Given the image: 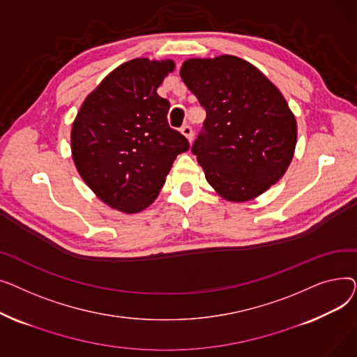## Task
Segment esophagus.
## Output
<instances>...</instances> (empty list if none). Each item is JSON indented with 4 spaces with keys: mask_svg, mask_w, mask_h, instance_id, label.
Listing matches in <instances>:
<instances>
[{
    "mask_svg": "<svg viewBox=\"0 0 357 357\" xmlns=\"http://www.w3.org/2000/svg\"><path fill=\"white\" fill-rule=\"evenodd\" d=\"M181 133L190 140V143L192 142V139H194V130H192V127L191 126H183L182 128H181Z\"/></svg>",
    "mask_w": 357,
    "mask_h": 357,
    "instance_id": "obj_1",
    "label": "esophagus"
}]
</instances>
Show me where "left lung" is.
Segmentation results:
<instances>
[{
	"label": "left lung",
	"mask_w": 357,
	"mask_h": 357,
	"mask_svg": "<svg viewBox=\"0 0 357 357\" xmlns=\"http://www.w3.org/2000/svg\"><path fill=\"white\" fill-rule=\"evenodd\" d=\"M181 78L207 112L191 152L222 198L249 201L284 176L296 144V121L264 73L222 54L186 61Z\"/></svg>",
	"instance_id": "8db88e82"
}]
</instances>
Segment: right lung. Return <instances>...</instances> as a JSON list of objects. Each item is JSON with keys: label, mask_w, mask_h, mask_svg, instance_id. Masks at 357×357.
I'll use <instances>...</instances> for the list:
<instances>
[{"label": "right lung", "mask_w": 357, "mask_h": 357, "mask_svg": "<svg viewBox=\"0 0 357 357\" xmlns=\"http://www.w3.org/2000/svg\"><path fill=\"white\" fill-rule=\"evenodd\" d=\"M172 61L133 59L91 92L72 126V158L89 188L127 214L155 201L190 142L167 123L169 101L156 89Z\"/></svg>", "instance_id": "right-lung-1"}]
</instances>
